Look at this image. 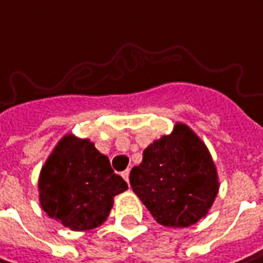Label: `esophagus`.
<instances>
[{"label": "esophagus", "instance_id": "1", "mask_svg": "<svg viewBox=\"0 0 263 263\" xmlns=\"http://www.w3.org/2000/svg\"><path fill=\"white\" fill-rule=\"evenodd\" d=\"M121 176H122V179H124V180L128 183V176H130V171H128V170L122 171V173H121Z\"/></svg>", "mask_w": 263, "mask_h": 263}]
</instances>
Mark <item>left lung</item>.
Instances as JSON below:
<instances>
[{"label":"left lung","mask_w":263,"mask_h":263,"mask_svg":"<svg viewBox=\"0 0 263 263\" xmlns=\"http://www.w3.org/2000/svg\"><path fill=\"white\" fill-rule=\"evenodd\" d=\"M130 184L165 227H189L209 214L219 179L209 148L186 124L153 141L130 171Z\"/></svg>","instance_id":"obj_1"}]
</instances>
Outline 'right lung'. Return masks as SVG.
I'll list each match as a JSON object with an SVG mask.
<instances>
[{
  "mask_svg": "<svg viewBox=\"0 0 263 263\" xmlns=\"http://www.w3.org/2000/svg\"><path fill=\"white\" fill-rule=\"evenodd\" d=\"M127 189L109 157L90 139L72 133H66L52 148L37 181L44 212L74 232L101 226L114 208L115 195Z\"/></svg>",
  "mask_w": 263,
  "mask_h": 263,
  "instance_id": "right-lung-1",
  "label": "right lung"
}]
</instances>
